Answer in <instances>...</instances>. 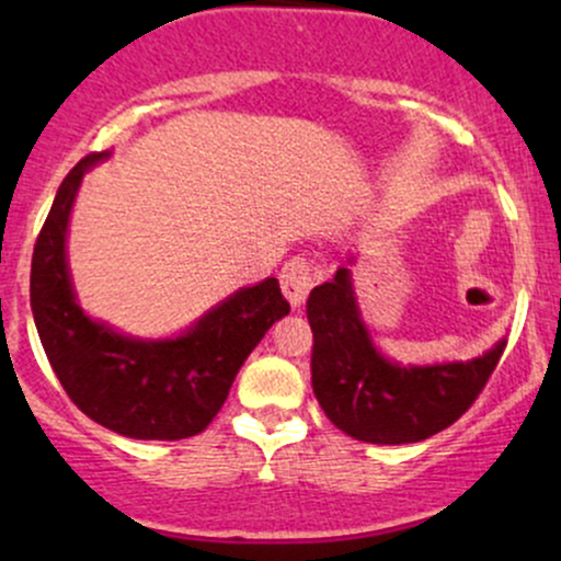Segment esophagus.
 I'll return each instance as SVG.
<instances>
[{
    "mask_svg": "<svg viewBox=\"0 0 561 561\" xmlns=\"http://www.w3.org/2000/svg\"><path fill=\"white\" fill-rule=\"evenodd\" d=\"M313 279H317V274H313L311 261L300 259V255L289 259L279 274L282 293L287 295V300L293 302L295 308H300L302 302H306L308 293H311V287H313Z\"/></svg>",
    "mask_w": 561,
    "mask_h": 561,
    "instance_id": "1",
    "label": "esophagus"
}]
</instances>
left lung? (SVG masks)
<instances>
[{
    "instance_id": "8db88e82",
    "label": "left lung",
    "mask_w": 561,
    "mask_h": 561,
    "mask_svg": "<svg viewBox=\"0 0 561 561\" xmlns=\"http://www.w3.org/2000/svg\"><path fill=\"white\" fill-rule=\"evenodd\" d=\"M306 313L313 332L311 385L319 405L345 435L379 446L427 440L450 427L478 401L506 347V340H499L472 362H388L358 313L347 266L311 289Z\"/></svg>"
}]
</instances>
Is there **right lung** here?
<instances>
[{
    "instance_id": "obj_1",
    "label": "right lung",
    "mask_w": 561,
    "mask_h": 561,
    "mask_svg": "<svg viewBox=\"0 0 561 561\" xmlns=\"http://www.w3.org/2000/svg\"><path fill=\"white\" fill-rule=\"evenodd\" d=\"M92 152L62 179L31 261V311L57 379L89 420L137 440L203 433L227 401L237 371L274 321L289 313L274 276L237 289L173 340H137L89 319L66 261L68 218Z\"/></svg>"
}]
</instances>
